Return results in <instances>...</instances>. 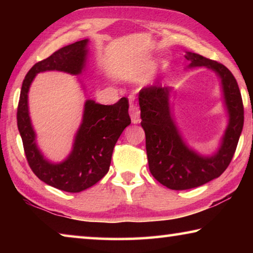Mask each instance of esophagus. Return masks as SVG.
Segmentation results:
<instances>
[{"label":"esophagus","instance_id":"1","mask_svg":"<svg viewBox=\"0 0 253 253\" xmlns=\"http://www.w3.org/2000/svg\"><path fill=\"white\" fill-rule=\"evenodd\" d=\"M129 115L131 118V122L134 124L139 123L140 121V110L138 105L136 102H130V107H129Z\"/></svg>","mask_w":253,"mask_h":253}]
</instances>
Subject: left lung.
Wrapping results in <instances>:
<instances>
[{"label":"left lung","instance_id":"left-lung-1","mask_svg":"<svg viewBox=\"0 0 253 253\" xmlns=\"http://www.w3.org/2000/svg\"><path fill=\"white\" fill-rule=\"evenodd\" d=\"M185 58L191 62L190 67L205 66L221 77L230 122L219 152L211 157L200 156L183 142L170 116V88L153 84L139 91L140 125L146 135L149 170L163 185L177 191L203 185L228 169L245 121L241 92L232 72L222 63L198 53L186 52Z\"/></svg>","mask_w":253,"mask_h":253}]
</instances>
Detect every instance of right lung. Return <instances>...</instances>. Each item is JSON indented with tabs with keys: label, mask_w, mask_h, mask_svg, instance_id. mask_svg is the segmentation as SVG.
Masks as SVG:
<instances>
[{
	"label": "right lung",
	"mask_w": 253,
	"mask_h": 253,
	"mask_svg": "<svg viewBox=\"0 0 253 253\" xmlns=\"http://www.w3.org/2000/svg\"><path fill=\"white\" fill-rule=\"evenodd\" d=\"M88 40L77 41L37 62L25 76L18 105V128L30 169L41 181L59 190L77 193L95 185L108 172L115 145L130 124L128 99L123 97L114 105L87 100L84 121L76 136L74 149L63 163L52 164L44 160L36 145V134L28 111V91L37 74L59 70L78 75L85 61Z\"/></svg>",
	"instance_id": "1"
}]
</instances>
